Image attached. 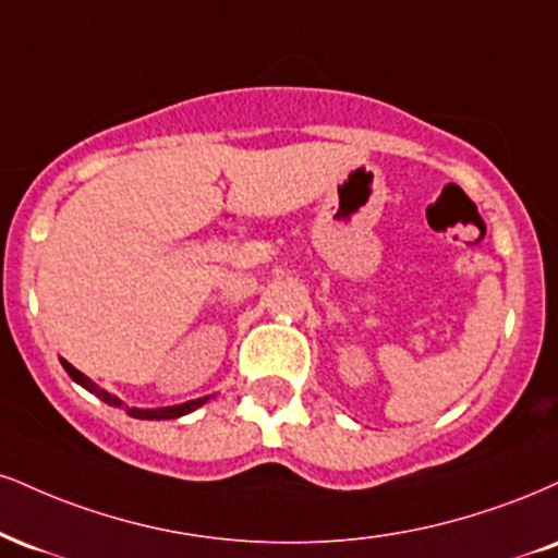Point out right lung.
Listing matches in <instances>:
<instances>
[{
    "mask_svg": "<svg viewBox=\"0 0 558 558\" xmlns=\"http://www.w3.org/2000/svg\"><path fill=\"white\" fill-rule=\"evenodd\" d=\"M59 361H62L64 372L70 374V377L75 379L80 387H85L87 392L98 395L100 400H104V402H109V405H113V408H124L126 415H132V418H143V421H169V418H181V415H186V413L197 411L199 405H205V402L210 400V395H207V398H197V400L181 402V405H169V408H130V405H124V402L119 400L117 395L106 392V389H104V387H98L96 381H93V379H87L83 372H77V368L72 366L70 361H64V359H59Z\"/></svg>",
    "mask_w": 558,
    "mask_h": 558,
    "instance_id": "add662e5",
    "label": "right lung"
}]
</instances>
